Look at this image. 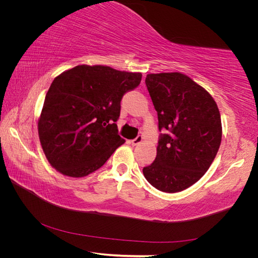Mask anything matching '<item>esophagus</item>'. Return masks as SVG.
Returning <instances> with one entry per match:
<instances>
[{"label": "esophagus", "mask_w": 258, "mask_h": 258, "mask_svg": "<svg viewBox=\"0 0 258 258\" xmlns=\"http://www.w3.org/2000/svg\"><path fill=\"white\" fill-rule=\"evenodd\" d=\"M143 141V137L142 136H138L136 139H134V140H131L130 141V143L134 145V146H136V145H138V144H140Z\"/></svg>", "instance_id": "obj_1"}]
</instances>
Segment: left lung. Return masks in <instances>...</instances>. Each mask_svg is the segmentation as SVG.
<instances>
[{
    "instance_id": "8db88e82",
    "label": "left lung",
    "mask_w": 258,
    "mask_h": 258,
    "mask_svg": "<svg viewBox=\"0 0 258 258\" xmlns=\"http://www.w3.org/2000/svg\"><path fill=\"white\" fill-rule=\"evenodd\" d=\"M145 84L162 134L143 174L160 191H182L199 181L215 158L222 141L220 111L210 93L185 74H147Z\"/></svg>"
}]
</instances>
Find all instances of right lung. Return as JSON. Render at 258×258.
I'll use <instances>...</instances> for the list:
<instances>
[{"label": "right lung", "mask_w": 258, "mask_h": 258, "mask_svg": "<svg viewBox=\"0 0 258 258\" xmlns=\"http://www.w3.org/2000/svg\"><path fill=\"white\" fill-rule=\"evenodd\" d=\"M141 79V73L86 64L57 76L38 120V136L50 165L72 177L102 167L124 143L116 124L120 101Z\"/></svg>", "instance_id": "obj_1"}]
</instances>
